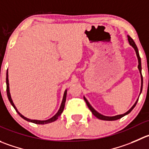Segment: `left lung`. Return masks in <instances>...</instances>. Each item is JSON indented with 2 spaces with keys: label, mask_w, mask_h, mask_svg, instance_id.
<instances>
[{
  "label": "left lung",
  "mask_w": 149,
  "mask_h": 149,
  "mask_svg": "<svg viewBox=\"0 0 149 149\" xmlns=\"http://www.w3.org/2000/svg\"><path fill=\"white\" fill-rule=\"evenodd\" d=\"M127 37H128V41H129V43H130V45H131V46L133 48H134V50H135L136 55H137V59H138V69H139L140 73H141V92H140V95H141V91H142V88H143V76H142V74H141V69H142V68H141V57H140L139 52H138V49H137V46H136L135 43H134V41H133V39H132V38L130 37V36H127ZM83 98H84V100H85V101H86V104H87V105H88V108L90 109V110H91V113L93 114V116H96V117H97V118H99V119L104 120V121H115V120L119 119V118H122V117H124V116H126V115L129 114V113H130V112H131L132 110H133V108H134V107H135L136 104H137V101H138V99H139V98L137 99V101H136L135 103H134V104H133L132 107L131 108H130V110H129L127 112V113H124V114L117 115V116H103V115H102L101 113H98V112H97V110H95V109L93 108V107H92L90 103L88 102V100H86V97H83Z\"/></svg>",
  "instance_id": "1"
}]
</instances>
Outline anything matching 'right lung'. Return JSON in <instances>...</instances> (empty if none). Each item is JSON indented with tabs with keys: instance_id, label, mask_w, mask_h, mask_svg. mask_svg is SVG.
Wrapping results in <instances>:
<instances>
[{
	"instance_id": "right-lung-1",
	"label": "right lung",
	"mask_w": 149,
	"mask_h": 149,
	"mask_svg": "<svg viewBox=\"0 0 149 149\" xmlns=\"http://www.w3.org/2000/svg\"><path fill=\"white\" fill-rule=\"evenodd\" d=\"M6 92H7V96H8V100H9L10 103L12 104V105L13 106L14 108L15 109V110L17 111V113H18V114L20 116V117H22L23 119L26 120L27 121H29V122H32V123H34V124H49V123H51V122H53V121H56V120L58 118L59 116L61 115L62 112L63 111V109H64V106H65V102H66V93H67V90H66L64 91V93H63V100H62V102H61V107L60 108H59L58 111L57 112V113H56L55 116H53L52 117V118H49V119L47 120H45V121H40V120H31V119H29V118H26V117H25L24 116H22V114H21L20 113H19V111L17 110V107H15V104L13 103V101H12V97H11V94H10V91H9V83H8V70H7V72H6Z\"/></svg>"
}]
</instances>
